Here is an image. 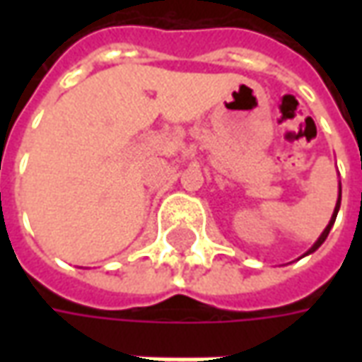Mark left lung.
<instances>
[{"instance_id":"obj_1","label":"left lung","mask_w":362,"mask_h":362,"mask_svg":"<svg viewBox=\"0 0 362 362\" xmlns=\"http://www.w3.org/2000/svg\"><path fill=\"white\" fill-rule=\"evenodd\" d=\"M339 205H341V184H339V196H337V204H335V209H334V213H332V219H329V223H327V227L324 228V233H322V235L318 236V240L312 244V248L308 252H306L304 256H308V254H312V252H316L320 248V246L324 244V240H326L327 235H329V230H332V227H334L335 217H337V211H339Z\"/></svg>"}]
</instances>
